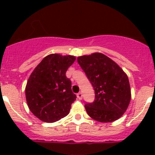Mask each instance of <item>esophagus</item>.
Instances as JSON below:
<instances>
[{
	"mask_svg": "<svg viewBox=\"0 0 155 155\" xmlns=\"http://www.w3.org/2000/svg\"><path fill=\"white\" fill-rule=\"evenodd\" d=\"M76 96H77V98L79 100H82V94L81 93V92L78 93L77 94H76Z\"/></svg>",
	"mask_w": 155,
	"mask_h": 155,
	"instance_id": "esophagus-1",
	"label": "esophagus"
}]
</instances>
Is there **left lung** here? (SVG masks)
<instances>
[{
  "label": "left lung",
  "mask_w": 155,
  "mask_h": 155,
  "mask_svg": "<svg viewBox=\"0 0 155 155\" xmlns=\"http://www.w3.org/2000/svg\"><path fill=\"white\" fill-rule=\"evenodd\" d=\"M95 91V100L86 104L87 115L100 122H112L126 112L131 99L127 76L114 61L100 52L77 58Z\"/></svg>",
  "instance_id": "1"
}]
</instances>
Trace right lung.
Masks as SVG:
<instances>
[{
    "label": "right lung",
    "instance_id": "right-lung-1",
    "mask_svg": "<svg viewBox=\"0 0 155 155\" xmlns=\"http://www.w3.org/2000/svg\"><path fill=\"white\" fill-rule=\"evenodd\" d=\"M76 57L51 54L45 57L30 76L25 97L31 112L44 122L52 123L67 116L76 96L66 72Z\"/></svg>",
    "mask_w": 155,
    "mask_h": 155
}]
</instances>
